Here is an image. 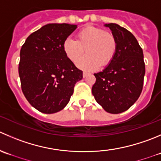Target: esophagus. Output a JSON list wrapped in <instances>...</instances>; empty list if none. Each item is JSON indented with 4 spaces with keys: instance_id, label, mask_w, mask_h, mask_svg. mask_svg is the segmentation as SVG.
<instances>
[{
    "instance_id": "34e87169",
    "label": "esophagus",
    "mask_w": 161,
    "mask_h": 161,
    "mask_svg": "<svg viewBox=\"0 0 161 161\" xmlns=\"http://www.w3.org/2000/svg\"><path fill=\"white\" fill-rule=\"evenodd\" d=\"M87 75H88V73H86V72H83V74H82V76H83V78L87 77Z\"/></svg>"
}]
</instances>
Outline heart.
Listing matches in <instances>:
<instances>
[{"mask_svg":"<svg viewBox=\"0 0 161 161\" xmlns=\"http://www.w3.org/2000/svg\"><path fill=\"white\" fill-rule=\"evenodd\" d=\"M77 40L68 37L63 43V50L71 62H76L78 68L84 71H94L106 67L112 62L117 51V41L113 34L102 28L86 26L76 34Z\"/></svg>","mask_w":161,"mask_h":161,"instance_id":"heart-1","label":"heart"}]
</instances>
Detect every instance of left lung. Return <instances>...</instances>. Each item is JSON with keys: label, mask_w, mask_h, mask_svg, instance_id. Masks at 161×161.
Segmentation results:
<instances>
[{"label": "left lung", "mask_w": 161, "mask_h": 161, "mask_svg": "<svg viewBox=\"0 0 161 161\" xmlns=\"http://www.w3.org/2000/svg\"><path fill=\"white\" fill-rule=\"evenodd\" d=\"M116 38L113 60L102 71L94 74L92 93L97 102L112 114L130 108L142 93L146 73L143 51L129 31L116 23L104 25Z\"/></svg>", "instance_id": "1"}]
</instances>
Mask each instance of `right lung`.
I'll return each mask as SVG.
<instances>
[{
  "label": "right lung",
  "instance_id": "obj_1",
  "mask_svg": "<svg viewBox=\"0 0 161 161\" xmlns=\"http://www.w3.org/2000/svg\"><path fill=\"white\" fill-rule=\"evenodd\" d=\"M77 25L49 23L32 33L20 50L21 88L28 102L39 112L52 114L69 102L82 71L66 57L65 39Z\"/></svg>",
  "mask_w": 161,
  "mask_h": 161
}]
</instances>
